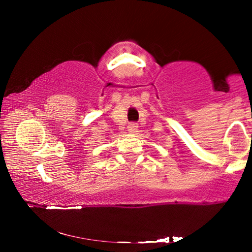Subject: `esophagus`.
Wrapping results in <instances>:
<instances>
[{"instance_id":"obj_1","label":"esophagus","mask_w":252,"mask_h":252,"mask_svg":"<svg viewBox=\"0 0 252 252\" xmlns=\"http://www.w3.org/2000/svg\"><path fill=\"white\" fill-rule=\"evenodd\" d=\"M127 130H129L131 133H134V132L138 130V125H136L135 122H130L129 125H127Z\"/></svg>"}]
</instances>
